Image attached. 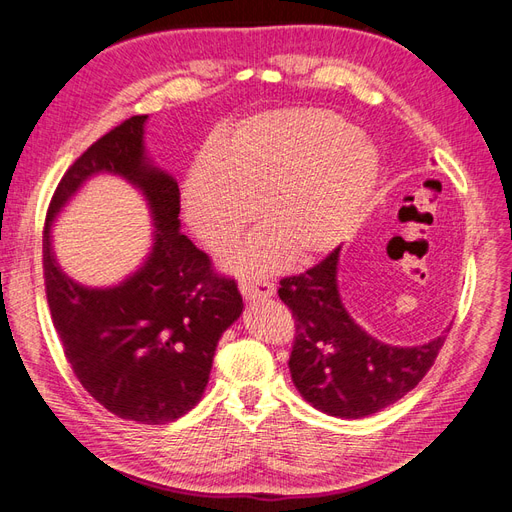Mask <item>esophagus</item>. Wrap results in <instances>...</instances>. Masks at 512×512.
<instances>
[{
	"label": "esophagus",
	"instance_id": "1",
	"mask_svg": "<svg viewBox=\"0 0 512 512\" xmlns=\"http://www.w3.org/2000/svg\"><path fill=\"white\" fill-rule=\"evenodd\" d=\"M241 294L245 301H262V299H271L275 294V286L265 280H256V282H241L239 284Z\"/></svg>",
	"mask_w": 512,
	"mask_h": 512
}]
</instances>
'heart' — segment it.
<instances>
[{"mask_svg":"<svg viewBox=\"0 0 512 512\" xmlns=\"http://www.w3.org/2000/svg\"><path fill=\"white\" fill-rule=\"evenodd\" d=\"M382 173L374 143L327 111L258 115L200 158L183 185V213L213 250L230 245L256 215L265 222L226 256L239 275L309 262L359 224Z\"/></svg>","mask_w":512,"mask_h":512,"instance_id":"obj_1","label":"heart"}]
</instances>
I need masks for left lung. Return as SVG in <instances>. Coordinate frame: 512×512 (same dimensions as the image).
<instances>
[{"mask_svg":"<svg viewBox=\"0 0 512 512\" xmlns=\"http://www.w3.org/2000/svg\"><path fill=\"white\" fill-rule=\"evenodd\" d=\"M339 250L301 275L284 277L277 294L297 327L288 367L301 397L329 416L363 418L425 378L451 329L421 346H391L369 335L339 297Z\"/></svg>","mask_w":512,"mask_h":512,"instance_id":"obj_1","label":"left lung"}]
</instances>
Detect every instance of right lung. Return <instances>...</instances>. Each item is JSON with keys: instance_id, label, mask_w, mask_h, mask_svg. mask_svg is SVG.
<instances>
[{"instance_id": "obj_1", "label": "right lung", "mask_w": 512, "mask_h": 512, "mask_svg": "<svg viewBox=\"0 0 512 512\" xmlns=\"http://www.w3.org/2000/svg\"><path fill=\"white\" fill-rule=\"evenodd\" d=\"M147 115L104 134L59 181L46 213V301L64 354L85 391L126 421L164 425L205 393L222 333L243 312L235 280L215 275L205 252L179 230V185L145 149ZM96 174H117L144 194L154 243L144 265L115 287L74 283L58 267L50 228Z\"/></svg>"}]
</instances>
